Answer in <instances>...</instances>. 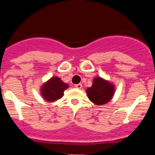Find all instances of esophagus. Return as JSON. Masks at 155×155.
Wrapping results in <instances>:
<instances>
[{"label":"esophagus","mask_w":155,"mask_h":155,"mask_svg":"<svg viewBox=\"0 0 155 155\" xmlns=\"http://www.w3.org/2000/svg\"><path fill=\"white\" fill-rule=\"evenodd\" d=\"M75 87H76V88H78V89H80V88L82 87V84H77L75 85Z\"/></svg>","instance_id":"1"}]
</instances>
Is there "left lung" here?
<instances>
[{
	"label": "left lung",
	"mask_w": 155,
	"mask_h": 155,
	"mask_svg": "<svg viewBox=\"0 0 155 155\" xmlns=\"http://www.w3.org/2000/svg\"><path fill=\"white\" fill-rule=\"evenodd\" d=\"M86 92L91 101L97 105H102L113 98L115 87L109 81L104 80L103 78L96 77L93 80L92 87H88Z\"/></svg>",
	"instance_id": "left-lung-1"
}]
</instances>
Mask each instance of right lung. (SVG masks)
<instances>
[{
  "label": "right lung",
  "mask_w": 155,
  "mask_h": 155,
  "mask_svg": "<svg viewBox=\"0 0 155 155\" xmlns=\"http://www.w3.org/2000/svg\"><path fill=\"white\" fill-rule=\"evenodd\" d=\"M69 87L58 77H52L45 83L41 87V94L46 101H55L63 96V92Z\"/></svg>",
  "instance_id": "right-lung-1"
}]
</instances>
